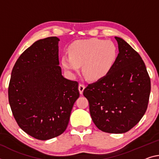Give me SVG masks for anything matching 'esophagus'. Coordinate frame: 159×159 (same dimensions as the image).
Instances as JSON below:
<instances>
[{
  "label": "esophagus",
  "mask_w": 159,
  "mask_h": 159,
  "mask_svg": "<svg viewBox=\"0 0 159 159\" xmlns=\"http://www.w3.org/2000/svg\"><path fill=\"white\" fill-rule=\"evenodd\" d=\"M85 89V85L84 84H79V92L80 94H83V92H84V90Z\"/></svg>",
  "instance_id": "34e87169"
}]
</instances>
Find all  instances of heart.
<instances>
[{
    "label": "heart",
    "instance_id": "heart-1",
    "mask_svg": "<svg viewBox=\"0 0 159 159\" xmlns=\"http://www.w3.org/2000/svg\"><path fill=\"white\" fill-rule=\"evenodd\" d=\"M69 54L61 57V64L70 75L82 71L92 81L100 80L109 74L117 61L119 51L115 42L97 38L78 40L70 45Z\"/></svg>",
    "mask_w": 159,
    "mask_h": 159
}]
</instances>
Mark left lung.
<instances>
[{
	"instance_id": "1",
	"label": "left lung",
	"mask_w": 159,
	"mask_h": 159,
	"mask_svg": "<svg viewBox=\"0 0 159 159\" xmlns=\"http://www.w3.org/2000/svg\"><path fill=\"white\" fill-rule=\"evenodd\" d=\"M115 38L119 49L115 66L106 77L88 85L84 95L98 129L122 134L134 127L147 111L151 80L140 55L123 39Z\"/></svg>"
}]
</instances>
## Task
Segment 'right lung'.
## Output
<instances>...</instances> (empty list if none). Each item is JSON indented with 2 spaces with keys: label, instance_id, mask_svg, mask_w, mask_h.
I'll list each match as a JSON object with an SVG mask.
<instances>
[{
  "label": "right lung",
  "instance_id": "add662e5",
  "mask_svg": "<svg viewBox=\"0 0 159 159\" xmlns=\"http://www.w3.org/2000/svg\"><path fill=\"white\" fill-rule=\"evenodd\" d=\"M59 39H39L25 50L15 64L8 100L19 127L31 137L47 140L66 130L79 84L61 74Z\"/></svg>",
  "mask_w": 159,
  "mask_h": 159
}]
</instances>
